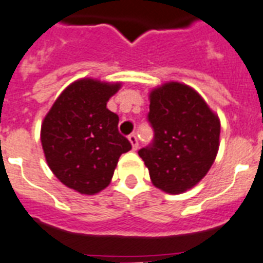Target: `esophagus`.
Segmentation results:
<instances>
[{"label":"esophagus","mask_w":263,"mask_h":263,"mask_svg":"<svg viewBox=\"0 0 263 263\" xmlns=\"http://www.w3.org/2000/svg\"><path fill=\"white\" fill-rule=\"evenodd\" d=\"M128 139H129V142H131V144H132V149H134V151H136L139 147L138 136H136V134H131V135L128 136Z\"/></svg>","instance_id":"esophagus-1"}]
</instances>
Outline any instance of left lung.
I'll use <instances>...</instances> for the list:
<instances>
[{"mask_svg": "<svg viewBox=\"0 0 263 263\" xmlns=\"http://www.w3.org/2000/svg\"><path fill=\"white\" fill-rule=\"evenodd\" d=\"M154 140L139 149L154 186L180 194L204 178L219 148L220 123L193 88L167 83L149 95Z\"/></svg>", "mask_w": 263, "mask_h": 263, "instance_id": "1", "label": "left lung"}]
</instances>
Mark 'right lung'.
I'll return each mask as SVG.
<instances>
[{
  "label": "right lung",
  "mask_w": 263,
  "mask_h": 263,
  "mask_svg": "<svg viewBox=\"0 0 263 263\" xmlns=\"http://www.w3.org/2000/svg\"><path fill=\"white\" fill-rule=\"evenodd\" d=\"M120 84L83 79L57 98L41 125V143L52 173L69 189L93 195L109 184L121 154L132 148L119 132V116L107 101Z\"/></svg>",
  "instance_id": "add662e5"
}]
</instances>
